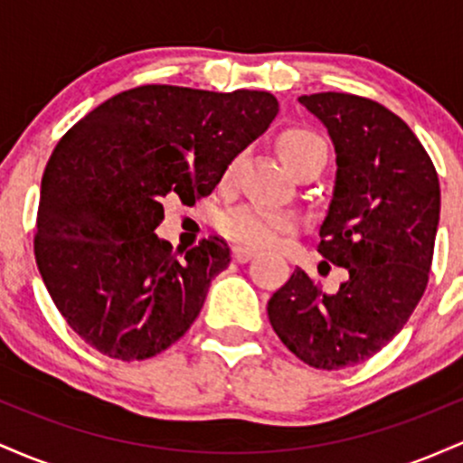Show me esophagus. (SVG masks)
Returning a JSON list of instances; mask_svg holds the SVG:
<instances>
[{"label":"esophagus","mask_w":463,"mask_h":463,"mask_svg":"<svg viewBox=\"0 0 463 463\" xmlns=\"http://www.w3.org/2000/svg\"><path fill=\"white\" fill-rule=\"evenodd\" d=\"M254 250H250V248H243V246H235L232 248V259H235L237 263H248L250 259L254 257Z\"/></svg>","instance_id":"esophagus-1"}]
</instances>
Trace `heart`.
Instances as JSON below:
<instances>
[{
  "mask_svg": "<svg viewBox=\"0 0 463 463\" xmlns=\"http://www.w3.org/2000/svg\"><path fill=\"white\" fill-rule=\"evenodd\" d=\"M279 147L285 163L289 165L296 174L311 163H326L328 156L326 141H324L317 132H313L309 128H291L283 132L279 139ZM235 165L237 161L228 167L226 178L232 176ZM294 226L296 222L291 215L263 209V206L257 204L237 206V209L228 211L220 222V231L224 232L228 239L252 248L272 246V243L279 241L280 235L294 231Z\"/></svg>",
  "mask_w": 463,
  "mask_h": 463,
  "instance_id": "b5f03b06",
  "label": "heart"
}]
</instances>
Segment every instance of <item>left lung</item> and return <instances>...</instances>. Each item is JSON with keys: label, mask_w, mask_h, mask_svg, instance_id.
<instances>
[{"label": "left lung", "mask_w": 463, "mask_h": 463, "mask_svg": "<svg viewBox=\"0 0 463 463\" xmlns=\"http://www.w3.org/2000/svg\"><path fill=\"white\" fill-rule=\"evenodd\" d=\"M326 126L337 176L317 252L348 272L326 294L305 269L268 302L269 324L291 353L317 370L374 357L422 298L439 222L431 156L401 117L353 93L302 95Z\"/></svg>", "instance_id": "left-lung-1"}]
</instances>
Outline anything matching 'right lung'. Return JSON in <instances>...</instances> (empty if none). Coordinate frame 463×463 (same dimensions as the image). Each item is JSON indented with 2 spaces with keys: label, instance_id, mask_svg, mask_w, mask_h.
<instances>
[{
  "label": "right lung",
  "instance_id": "right-lung-1",
  "mask_svg": "<svg viewBox=\"0 0 463 463\" xmlns=\"http://www.w3.org/2000/svg\"><path fill=\"white\" fill-rule=\"evenodd\" d=\"M279 113L272 93L143 84L65 132L47 161L34 257L56 309L89 346L143 361L178 342L231 263L226 241L172 252L169 200L195 204Z\"/></svg>",
  "mask_w": 463,
  "mask_h": 463
}]
</instances>
